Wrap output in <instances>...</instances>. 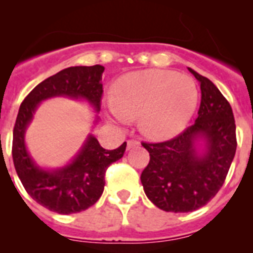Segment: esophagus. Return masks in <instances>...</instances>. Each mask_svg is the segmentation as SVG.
Segmentation results:
<instances>
[{
  "mask_svg": "<svg viewBox=\"0 0 253 253\" xmlns=\"http://www.w3.org/2000/svg\"><path fill=\"white\" fill-rule=\"evenodd\" d=\"M140 143L138 142V140H134V139H130V140H128V143H126V149H133V148H135V147H138L139 146Z\"/></svg>",
  "mask_w": 253,
  "mask_h": 253,
  "instance_id": "obj_1",
  "label": "esophagus"
}]
</instances>
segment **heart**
Segmentation results:
<instances>
[{
    "label": "heart",
    "mask_w": 253,
    "mask_h": 253,
    "mask_svg": "<svg viewBox=\"0 0 253 253\" xmlns=\"http://www.w3.org/2000/svg\"><path fill=\"white\" fill-rule=\"evenodd\" d=\"M198 99L195 82L187 76L147 69L129 73L114 84L109 114L120 124L139 118V128L147 137L167 139L186 126Z\"/></svg>",
    "instance_id": "b5f03b06"
}]
</instances>
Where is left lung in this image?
<instances>
[{
  "label": "left lung",
  "mask_w": 253,
  "mask_h": 253,
  "mask_svg": "<svg viewBox=\"0 0 253 253\" xmlns=\"http://www.w3.org/2000/svg\"><path fill=\"white\" fill-rule=\"evenodd\" d=\"M189 71L202 90L195 124L167 142L142 143L151 157L140 175L144 193L156 207L172 213L208 204L224 184L237 148L229 102L210 80Z\"/></svg>",
  "instance_id": "obj_1"
}]
</instances>
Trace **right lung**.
Returning <instances> with one entry per match:
<instances>
[{
  "mask_svg": "<svg viewBox=\"0 0 253 253\" xmlns=\"http://www.w3.org/2000/svg\"><path fill=\"white\" fill-rule=\"evenodd\" d=\"M104 69L100 64L63 69L40 82L20 105L12 139L15 169L26 193L38 204L58 214L80 213L99 200L104 191L105 172L111 163L123 157L126 142L119 148L109 151L100 146L92 134H88L84 146L66 166L43 169L26 148V129L40 102L51 97L64 96L82 100L99 113L104 92L101 84ZM97 122L99 116L96 115L93 124Z\"/></svg>",
  "mask_w": 253,
  "mask_h": 253,
  "instance_id": "1",
  "label": "right lung"
}]
</instances>
